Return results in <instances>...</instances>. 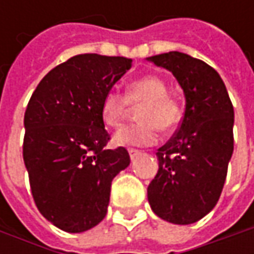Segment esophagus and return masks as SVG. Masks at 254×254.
Here are the masks:
<instances>
[{
    "label": "esophagus",
    "instance_id": "obj_1",
    "mask_svg": "<svg viewBox=\"0 0 254 254\" xmlns=\"http://www.w3.org/2000/svg\"><path fill=\"white\" fill-rule=\"evenodd\" d=\"M128 154H130V158L131 160H134V158H137L141 152L140 151H137V150H128Z\"/></svg>",
    "mask_w": 254,
    "mask_h": 254
}]
</instances>
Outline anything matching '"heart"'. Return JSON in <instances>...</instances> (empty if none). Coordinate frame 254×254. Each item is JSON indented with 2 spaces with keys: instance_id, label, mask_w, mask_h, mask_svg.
<instances>
[{
  "instance_id": "obj_1",
  "label": "heart",
  "mask_w": 254,
  "mask_h": 254,
  "mask_svg": "<svg viewBox=\"0 0 254 254\" xmlns=\"http://www.w3.org/2000/svg\"><path fill=\"white\" fill-rule=\"evenodd\" d=\"M128 104L138 107L137 124L124 127L114 135L117 145H151L158 138V130L171 131L181 120L178 102L168 96V87L161 77L145 74L128 83L126 94L107 92L100 104L103 123L110 127H120L128 112Z\"/></svg>"
}]
</instances>
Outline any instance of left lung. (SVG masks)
I'll use <instances>...</instances> for the list:
<instances>
[{
    "label": "left lung",
    "instance_id": "1",
    "mask_svg": "<svg viewBox=\"0 0 254 254\" xmlns=\"http://www.w3.org/2000/svg\"><path fill=\"white\" fill-rule=\"evenodd\" d=\"M170 70L185 96L180 130L157 151L158 172L147 193L152 212L190 225L215 208L233 154V106L219 73L182 52L147 58Z\"/></svg>",
    "mask_w": 254,
    "mask_h": 254
}]
</instances>
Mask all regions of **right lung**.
<instances>
[{
	"label": "right lung",
	"mask_w": 254,
	"mask_h": 254,
	"mask_svg": "<svg viewBox=\"0 0 254 254\" xmlns=\"http://www.w3.org/2000/svg\"><path fill=\"white\" fill-rule=\"evenodd\" d=\"M131 67V59L77 55L36 86L24 117V162L35 203L56 228L82 233L99 225L113 178L130 165L100 116L103 97Z\"/></svg>",
	"instance_id": "right-lung-1"
}]
</instances>
